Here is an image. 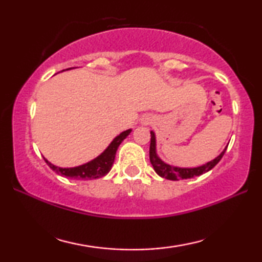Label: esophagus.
Wrapping results in <instances>:
<instances>
[{
	"label": "esophagus",
	"mask_w": 262,
	"mask_h": 262,
	"mask_svg": "<svg viewBox=\"0 0 262 262\" xmlns=\"http://www.w3.org/2000/svg\"><path fill=\"white\" fill-rule=\"evenodd\" d=\"M151 121H152V119L150 118L149 115H145V117L142 118L141 123H142V125H149V123H151Z\"/></svg>",
	"instance_id": "esophagus-1"
}]
</instances>
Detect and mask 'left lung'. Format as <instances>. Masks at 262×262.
<instances>
[{"label": "left lung", "mask_w": 262, "mask_h": 262, "mask_svg": "<svg viewBox=\"0 0 262 262\" xmlns=\"http://www.w3.org/2000/svg\"><path fill=\"white\" fill-rule=\"evenodd\" d=\"M151 134V140H150V150H149V156H150V162H151L152 166L156 171L158 176H161L162 178H165L168 180H180V179H189L194 178V177H199L206 172L210 171L212 167H214L217 163H219L223 155L225 152V148L223 151L220 154V156H217L215 159L208 162L207 164L199 167H193V168H184V167H177L168 165V164L164 163L161 158L157 156L156 154V137H155V133L150 132Z\"/></svg>", "instance_id": "1"}]
</instances>
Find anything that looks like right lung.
Masks as SVG:
<instances>
[{"mask_svg": "<svg viewBox=\"0 0 262 262\" xmlns=\"http://www.w3.org/2000/svg\"><path fill=\"white\" fill-rule=\"evenodd\" d=\"M69 69L72 68H68L64 70H69ZM130 132L132 129L122 132L120 135H118L112 142H111V144L106 148V150L103 154L99 155V156L95 158L94 161L89 162L86 164H83V165H79L76 167L63 168V167H57L55 165H53V164L48 162L47 159L45 158L43 159H45L47 165L60 176H64V177H68V178H74V179H79V180L98 179L107 174L111 168H112L115 154H117L119 145H120L121 142L130 134Z\"/></svg>", "mask_w": 262, "mask_h": 262, "instance_id": "add662e5", "label": "right lung"}]
</instances>
